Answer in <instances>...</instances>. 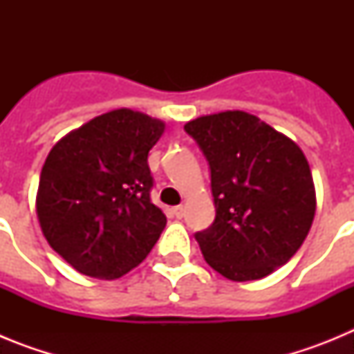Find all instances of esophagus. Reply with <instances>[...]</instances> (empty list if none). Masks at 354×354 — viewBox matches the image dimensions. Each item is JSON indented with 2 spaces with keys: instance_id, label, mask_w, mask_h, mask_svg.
Masks as SVG:
<instances>
[{
  "instance_id": "obj_1",
  "label": "esophagus",
  "mask_w": 354,
  "mask_h": 354,
  "mask_svg": "<svg viewBox=\"0 0 354 354\" xmlns=\"http://www.w3.org/2000/svg\"><path fill=\"white\" fill-rule=\"evenodd\" d=\"M174 214H175V218H183V216H184L183 205H177V207H174Z\"/></svg>"
}]
</instances>
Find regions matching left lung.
<instances>
[{"mask_svg":"<svg viewBox=\"0 0 354 354\" xmlns=\"http://www.w3.org/2000/svg\"><path fill=\"white\" fill-rule=\"evenodd\" d=\"M211 170L216 218L195 234L212 270L234 282L259 280L289 262L315 214L305 154L255 115L223 111L187 122Z\"/></svg>","mask_w":354,"mask_h":354,"instance_id":"1","label":"left lung"}]
</instances>
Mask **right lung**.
<instances>
[{
  "label": "right lung",
  "instance_id": "add662e5",
  "mask_svg": "<svg viewBox=\"0 0 354 354\" xmlns=\"http://www.w3.org/2000/svg\"><path fill=\"white\" fill-rule=\"evenodd\" d=\"M162 133L161 120L122 108L92 118L51 149L37 216L51 248L76 271L113 280L158 243L167 216L150 200L147 158Z\"/></svg>",
  "mask_w": 354,
  "mask_h": 354
}]
</instances>
